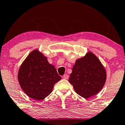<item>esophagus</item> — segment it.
Returning a JSON list of instances; mask_svg holds the SVG:
<instances>
[{
    "instance_id": "34e87169",
    "label": "esophagus",
    "mask_w": 125,
    "mask_h": 125,
    "mask_svg": "<svg viewBox=\"0 0 125 125\" xmlns=\"http://www.w3.org/2000/svg\"><path fill=\"white\" fill-rule=\"evenodd\" d=\"M68 77H69V76H68V74H64V76H62V78H64V79H68Z\"/></svg>"
}]
</instances>
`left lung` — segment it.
<instances>
[{
    "label": "left lung",
    "instance_id": "obj_1",
    "mask_svg": "<svg viewBox=\"0 0 125 125\" xmlns=\"http://www.w3.org/2000/svg\"><path fill=\"white\" fill-rule=\"evenodd\" d=\"M106 73L98 58L92 52L77 60L69 82L75 92L84 98L100 92L105 83Z\"/></svg>",
    "mask_w": 125,
    "mask_h": 125
}]
</instances>
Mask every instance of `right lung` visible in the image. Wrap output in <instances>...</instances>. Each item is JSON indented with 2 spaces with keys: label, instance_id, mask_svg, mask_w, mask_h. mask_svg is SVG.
<instances>
[{
  "label": "right lung",
  "instance_id": "right-lung-1",
  "mask_svg": "<svg viewBox=\"0 0 125 125\" xmlns=\"http://www.w3.org/2000/svg\"><path fill=\"white\" fill-rule=\"evenodd\" d=\"M61 78L54 66L37 50L30 53L18 73V80L23 91L28 96L38 101L50 94L54 85Z\"/></svg>",
  "mask_w": 125,
  "mask_h": 125
}]
</instances>
